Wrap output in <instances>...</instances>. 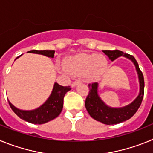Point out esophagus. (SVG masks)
<instances>
[{"instance_id":"obj_1","label":"esophagus","mask_w":153,"mask_h":153,"mask_svg":"<svg viewBox=\"0 0 153 153\" xmlns=\"http://www.w3.org/2000/svg\"><path fill=\"white\" fill-rule=\"evenodd\" d=\"M81 83V81L79 80V79H76V80L74 81V83H73V86H76V85L78 84V83Z\"/></svg>"}]
</instances>
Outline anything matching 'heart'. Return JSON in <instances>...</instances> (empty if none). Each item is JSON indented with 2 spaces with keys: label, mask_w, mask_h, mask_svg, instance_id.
<instances>
[{
  "label": "heart",
  "mask_w": 153,
  "mask_h": 153,
  "mask_svg": "<svg viewBox=\"0 0 153 153\" xmlns=\"http://www.w3.org/2000/svg\"><path fill=\"white\" fill-rule=\"evenodd\" d=\"M106 66L105 56L94 53H79L66 58L63 61V67L67 72L76 76L84 74L90 79L100 76L105 71Z\"/></svg>",
  "instance_id": "1"
}]
</instances>
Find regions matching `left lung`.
Returning a JSON list of instances; mask_svg holds the SVG:
<instances>
[{"mask_svg": "<svg viewBox=\"0 0 153 153\" xmlns=\"http://www.w3.org/2000/svg\"><path fill=\"white\" fill-rule=\"evenodd\" d=\"M105 54L107 55L112 61L116 60L119 56H124L129 58L134 63L137 70L139 79L140 84V95L131 104L123 108H110L104 103L100 98L99 97L97 93V83H89V93L86 97L85 101V106L90 115V117L94 120H97L106 125H113L124 122L126 120H129L136 113L138 109L140 108L142 103L144 95V77L142 71L140 70L139 64L134 58V56L128 53H124L123 51L119 50H113V51H102Z\"/></svg>", "mask_w": 153, "mask_h": 153, "instance_id": "left-lung-1", "label": "left lung"}]
</instances>
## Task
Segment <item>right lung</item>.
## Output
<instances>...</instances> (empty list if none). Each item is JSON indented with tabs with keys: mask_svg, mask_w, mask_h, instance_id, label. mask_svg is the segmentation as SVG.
Returning <instances> with one entry per match:
<instances>
[{
	"mask_svg": "<svg viewBox=\"0 0 153 153\" xmlns=\"http://www.w3.org/2000/svg\"><path fill=\"white\" fill-rule=\"evenodd\" d=\"M28 53H33L44 55L48 57H54L55 51H33ZM71 90L70 86H63L55 83L51 97L45 103L38 109L31 111H24L13 106L9 101V105L14 113L22 120L33 124H44L57 117L60 114L63 106V98L65 94Z\"/></svg>",
	"mask_w": 153,
	"mask_h": 153,
	"instance_id": "add662e5",
	"label": "right lung"
}]
</instances>
